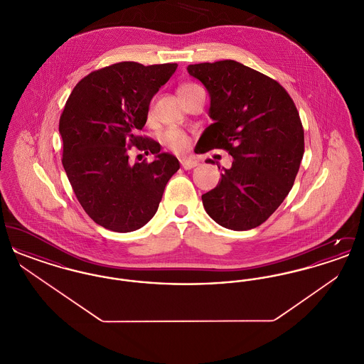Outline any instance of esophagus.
Listing matches in <instances>:
<instances>
[{"mask_svg":"<svg viewBox=\"0 0 364 364\" xmlns=\"http://www.w3.org/2000/svg\"><path fill=\"white\" fill-rule=\"evenodd\" d=\"M180 164H181V168L186 169V171H190L192 168L199 165V162L196 159H191V158H188V159H181Z\"/></svg>","mask_w":364,"mask_h":364,"instance_id":"1","label":"esophagus"}]
</instances>
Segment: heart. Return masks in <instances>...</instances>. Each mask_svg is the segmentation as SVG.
<instances>
[{"label": "heart", "mask_w": 364, "mask_h": 364, "mask_svg": "<svg viewBox=\"0 0 364 364\" xmlns=\"http://www.w3.org/2000/svg\"><path fill=\"white\" fill-rule=\"evenodd\" d=\"M198 87H199L198 85H193V83H184L178 88V95L188 92L191 90L198 88ZM162 141L168 149H171L174 153H183L190 146L188 135L178 128H171V129L165 131L162 135Z\"/></svg>", "instance_id": "obj_1"}]
</instances>
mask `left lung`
Listing matches in <instances>:
<instances>
[{"label":"left lung","instance_id":"left-lung-1","mask_svg":"<svg viewBox=\"0 0 364 364\" xmlns=\"http://www.w3.org/2000/svg\"><path fill=\"white\" fill-rule=\"evenodd\" d=\"M187 70L208 88L214 122L196 151L223 149L233 156L218 186L202 195L203 208L228 229L257 228L284 202L299 172L304 154L299 112L278 82L237 61L193 64Z\"/></svg>","mask_w":364,"mask_h":364}]
</instances>
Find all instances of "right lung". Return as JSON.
Instances as JSON below:
<instances>
[{
    "instance_id": "add662e5",
    "label": "right lung",
    "mask_w": 364,
    "mask_h": 364,
    "mask_svg": "<svg viewBox=\"0 0 364 364\" xmlns=\"http://www.w3.org/2000/svg\"><path fill=\"white\" fill-rule=\"evenodd\" d=\"M176 68L124 61L94 70L72 90L63 110V166L88 217L109 230L127 233L146 225L180 168L176 156L159 153L156 140L139 135L153 97ZM132 145L155 159L131 164Z\"/></svg>"
}]
</instances>
